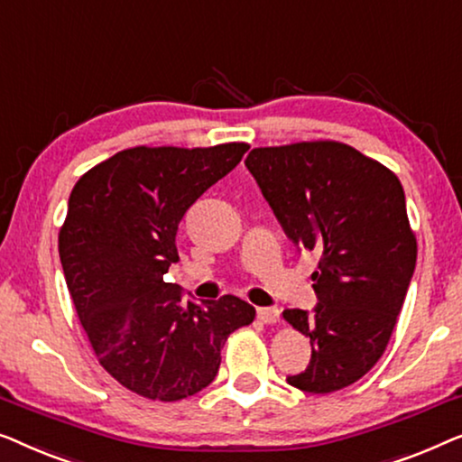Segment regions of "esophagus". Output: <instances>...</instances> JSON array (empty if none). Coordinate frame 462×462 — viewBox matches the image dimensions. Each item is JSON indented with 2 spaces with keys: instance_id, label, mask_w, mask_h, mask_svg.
<instances>
[{
  "instance_id": "obj_1",
  "label": "esophagus",
  "mask_w": 462,
  "mask_h": 462,
  "mask_svg": "<svg viewBox=\"0 0 462 462\" xmlns=\"http://www.w3.org/2000/svg\"><path fill=\"white\" fill-rule=\"evenodd\" d=\"M257 318L263 324H276L278 320H281V310H278V308H259Z\"/></svg>"
}]
</instances>
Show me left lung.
I'll list each match as a JSON object with an SVG mask.
<instances>
[{"label": "left lung", "mask_w": 462, "mask_h": 462, "mask_svg": "<svg viewBox=\"0 0 462 462\" xmlns=\"http://www.w3.org/2000/svg\"><path fill=\"white\" fill-rule=\"evenodd\" d=\"M245 165L284 234L320 253L314 311H282L311 346L289 385L308 393L352 385L385 352L417 265L404 188L379 161L333 140L253 148Z\"/></svg>", "instance_id": "8db88e82"}]
</instances>
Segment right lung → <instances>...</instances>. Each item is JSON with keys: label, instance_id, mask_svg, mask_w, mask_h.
Segmentation results:
<instances>
[{"label": "right lung", "instance_id": "add662e5", "mask_svg": "<svg viewBox=\"0 0 462 462\" xmlns=\"http://www.w3.org/2000/svg\"><path fill=\"white\" fill-rule=\"evenodd\" d=\"M249 151L135 146L77 181L58 253L77 316L106 373L148 400L178 402L216 379L230 333L255 318L234 295L184 301L165 282L190 205Z\"/></svg>", "mask_w": 462, "mask_h": 462}]
</instances>
